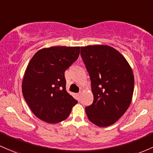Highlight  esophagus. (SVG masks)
<instances>
[{
  "label": "esophagus",
  "instance_id": "1",
  "mask_svg": "<svg viewBox=\"0 0 153 153\" xmlns=\"http://www.w3.org/2000/svg\"><path fill=\"white\" fill-rule=\"evenodd\" d=\"M80 95H81V93H78V94H77V97H78V100H80Z\"/></svg>",
  "mask_w": 153,
  "mask_h": 153
}]
</instances>
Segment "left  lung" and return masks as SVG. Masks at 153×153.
<instances>
[{"instance_id":"obj_1","label":"left lung","mask_w":153,"mask_h":153,"mask_svg":"<svg viewBox=\"0 0 153 153\" xmlns=\"http://www.w3.org/2000/svg\"><path fill=\"white\" fill-rule=\"evenodd\" d=\"M80 55L91 81L94 102L85 107L88 120L100 127L112 125L132 100L134 77L127 60L107 45L82 46Z\"/></svg>"}]
</instances>
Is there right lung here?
Returning <instances> with one entry per match:
<instances>
[{
    "label": "right lung",
    "mask_w": 153,
    "mask_h": 153,
    "mask_svg": "<svg viewBox=\"0 0 153 153\" xmlns=\"http://www.w3.org/2000/svg\"><path fill=\"white\" fill-rule=\"evenodd\" d=\"M80 54V46H52L35 53L22 83L25 101L37 117L56 123L68 117L78 101L66 91L65 72Z\"/></svg>",
    "instance_id": "obj_1"
}]
</instances>
